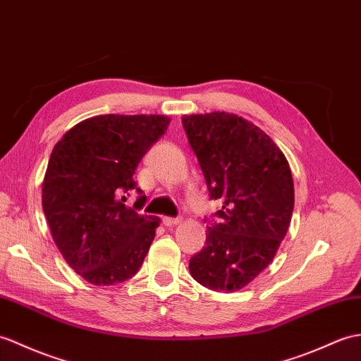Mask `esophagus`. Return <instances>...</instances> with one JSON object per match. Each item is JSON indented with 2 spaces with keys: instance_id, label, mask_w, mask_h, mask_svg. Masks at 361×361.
Here are the masks:
<instances>
[{
  "instance_id": "esophagus-1",
  "label": "esophagus",
  "mask_w": 361,
  "mask_h": 361,
  "mask_svg": "<svg viewBox=\"0 0 361 361\" xmlns=\"http://www.w3.org/2000/svg\"><path fill=\"white\" fill-rule=\"evenodd\" d=\"M161 221L164 226H167V228H172V226H175V224H180L181 219L180 216H177V219H172V216H163Z\"/></svg>"
}]
</instances>
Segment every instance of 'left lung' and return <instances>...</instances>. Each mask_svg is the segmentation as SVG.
I'll use <instances>...</instances> for the list:
<instances>
[{
  "label": "left lung",
  "mask_w": 361,
  "mask_h": 361,
  "mask_svg": "<svg viewBox=\"0 0 361 361\" xmlns=\"http://www.w3.org/2000/svg\"><path fill=\"white\" fill-rule=\"evenodd\" d=\"M211 200L206 246L189 271L212 290H240L264 271L286 235L294 211V180L281 150L241 116L226 112L181 118Z\"/></svg>",
  "instance_id": "obj_1"
}]
</instances>
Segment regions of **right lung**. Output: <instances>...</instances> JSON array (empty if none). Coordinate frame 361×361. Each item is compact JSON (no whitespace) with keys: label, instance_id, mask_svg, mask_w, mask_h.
I'll list each match as a JSON object with an SVG mask.
<instances>
[{"label":"right lung","instance_id":"right-lung-1","mask_svg":"<svg viewBox=\"0 0 361 361\" xmlns=\"http://www.w3.org/2000/svg\"><path fill=\"white\" fill-rule=\"evenodd\" d=\"M171 120L163 115H99L56 142L43 183V211L56 247L95 286H111L141 267L157 216L141 215L146 197L133 181L137 166ZM139 192L133 208L125 195Z\"/></svg>","mask_w":361,"mask_h":361}]
</instances>
